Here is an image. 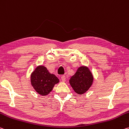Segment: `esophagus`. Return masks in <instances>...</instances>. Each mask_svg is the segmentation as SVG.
<instances>
[{"label": "esophagus", "instance_id": "1", "mask_svg": "<svg viewBox=\"0 0 129 129\" xmlns=\"http://www.w3.org/2000/svg\"><path fill=\"white\" fill-rule=\"evenodd\" d=\"M61 80H62V81H65V79H66V78H65V75H62V76H61Z\"/></svg>", "mask_w": 129, "mask_h": 129}]
</instances>
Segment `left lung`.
<instances>
[{
    "instance_id": "1",
    "label": "left lung",
    "mask_w": 129,
    "mask_h": 129,
    "mask_svg": "<svg viewBox=\"0 0 129 129\" xmlns=\"http://www.w3.org/2000/svg\"><path fill=\"white\" fill-rule=\"evenodd\" d=\"M93 82V76L86 67H80L69 80V83L73 90L80 95L85 93Z\"/></svg>"
}]
</instances>
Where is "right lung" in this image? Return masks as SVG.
<instances>
[{
  "label": "right lung",
  "mask_w": 129,
  "mask_h": 129,
  "mask_svg": "<svg viewBox=\"0 0 129 129\" xmlns=\"http://www.w3.org/2000/svg\"><path fill=\"white\" fill-rule=\"evenodd\" d=\"M59 82V80L54 74H51L44 66H38L31 75V83L34 89L45 96L49 93L54 84Z\"/></svg>",
  "instance_id": "obj_1"
}]
</instances>
